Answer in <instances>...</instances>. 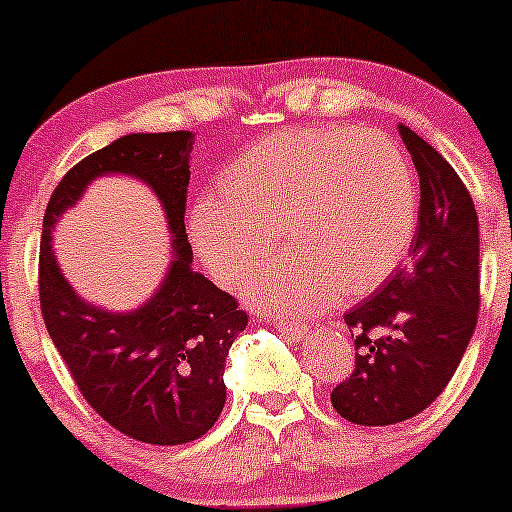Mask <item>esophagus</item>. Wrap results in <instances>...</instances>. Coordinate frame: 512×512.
<instances>
[{"label": "esophagus", "mask_w": 512, "mask_h": 512, "mask_svg": "<svg viewBox=\"0 0 512 512\" xmlns=\"http://www.w3.org/2000/svg\"><path fill=\"white\" fill-rule=\"evenodd\" d=\"M270 324L275 329H280L282 334H287L292 342H302L304 334H307V329H304L302 324H297V322H277V319H275V322H270Z\"/></svg>", "instance_id": "1"}]
</instances>
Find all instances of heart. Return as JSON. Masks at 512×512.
<instances>
[{
    "mask_svg": "<svg viewBox=\"0 0 512 512\" xmlns=\"http://www.w3.org/2000/svg\"><path fill=\"white\" fill-rule=\"evenodd\" d=\"M416 183L401 148L379 131L297 128L270 133L227 168L223 195H200L190 235L215 280L270 314H314L361 297L399 267L416 230Z\"/></svg>",
    "mask_w": 512,
    "mask_h": 512,
    "instance_id": "obj_1",
    "label": "heart"
}]
</instances>
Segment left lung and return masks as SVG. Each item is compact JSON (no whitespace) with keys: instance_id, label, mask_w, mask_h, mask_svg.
<instances>
[{"instance_id":"8db88e82","label":"left lung","mask_w":512,"mask_h":512,"mask_svg":"<svg viewBox=\"0 0 512 512\" xmlns=\"http://www.w3.org/2000/svg\"><path fill=\"white\" fill-rule=\"evenodd\" d=\"M421 183L411 265L344 314L356 361L332 391L339 416L391 426L421 414L446 389L478 322V215L446 158L399 123Z\"/></svg>"}]
</instances>
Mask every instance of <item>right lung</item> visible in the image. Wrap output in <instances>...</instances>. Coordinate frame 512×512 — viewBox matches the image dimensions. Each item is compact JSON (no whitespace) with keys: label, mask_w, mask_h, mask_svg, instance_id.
I'll list each match as a JSON object with an SVG mask.
<instances>
[{"label":"right lung","mask_w":512,"mask_h":512,"mask_svg":"<svg viewBox=\"0 0 512 512\" xmlns=\"http://www.w3.org/2000/svg\"><path fill=\"white\" fill-rule=\"evenodd\" d=\"M195 133H128L91 153L56 185L44 213L39 297L46 332L91 409L116 431L180 446L205 436L225 406V359L247 314L230 294L193 272L185 193ZM103 174L146 182L164 208L174 257L156 293L136 310L86 303L60 272L50 247L60 215Z\"/></svg>","instance_id":"obj_1"}]
</instances>
